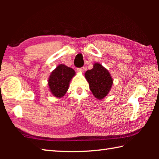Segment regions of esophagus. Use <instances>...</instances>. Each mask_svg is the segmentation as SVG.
<instances>
[{"label": "esophagus", "instance_id": "34e87169", "mask_svg": "<svg viewBox=\"0 0 159 159\" xmlns=\"http://www.w3.org/2000/svg\"><path fill=\"white\" fill-rule=\"evenodd\" d=\"M77 71L80 72V73H83V71H84V68H83H83H78Z\"/></svg>", "mask_w": 159, "mask_h": 159}]
</instances>
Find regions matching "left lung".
I'll use <instances>...</instances> for the list:
<instances>
[{
	"label": "left lung",
	"instance_id": "obj_1",
	"mask_svg": "<svg viewBox=\"0 0 159 159\" xmlns=\"http://www.w3.org/2000/svg\"><path fill=\"white\" fill-rule=\"evenodd\" d=\"M85 77L97 99L101 100L108 95L113 85V79L108 70L101 64H94L93 68L85 72Z\"/></svg>",
	"mask_w": 159,
	"mask_h": 159
}]
</instances>
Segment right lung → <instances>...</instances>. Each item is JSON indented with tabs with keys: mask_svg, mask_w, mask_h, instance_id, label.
I'll list each match as a JSON object with an SVG mask.
<instances>
[{
	"mask_svg": "<svg viewBox=\"0 0 159 159\" xmlns=\"http://www.w3.org/2000/svg\"><path fill=\"white\" fill-rule=\"evenodd\" d=\"M75 75L76 72L73 69L63 64H59L51 72L48 79V85L52 95L57 98H61L65 95L71 80Z\"/></svg>",
	"mask_w": 159,
	"mask_h": 159,
	"instance_id": "add662e5",
	"label": "right lung"
}]
</instances>
